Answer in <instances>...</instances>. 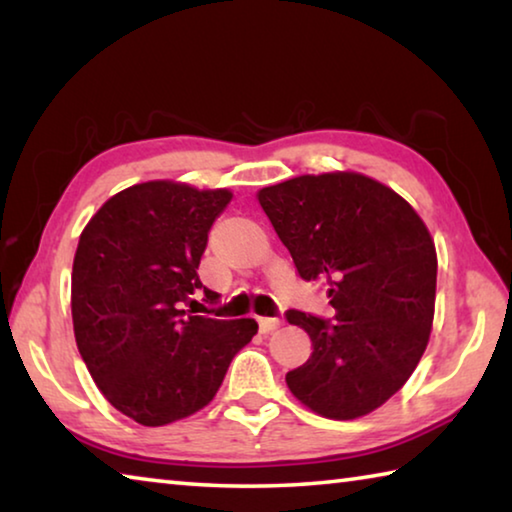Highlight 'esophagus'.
<instances>
[{
    "instance_id": "obj_1",
    "label": "esophagus",
    "mask_w": 512,
    "mask_h": 512,
    "mask_svg": "<svg viewBox=\"0 0 512 512\" xmlns=\"http://www.w3.org/2000/svg\"><path fill=\"white\" fill-rule=\"evenodd\" d=\"M280 325H282L280 318H259V332L262 334L273 332V329H277Z\"/></svg>"
}]
</instances>
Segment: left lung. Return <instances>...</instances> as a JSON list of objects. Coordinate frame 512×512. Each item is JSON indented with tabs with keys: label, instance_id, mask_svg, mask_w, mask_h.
<instances>
[{
	"label": "left lung",
	"instance_id": "1",
	"mask_svg": "<svg viewBox=\"0 0 512 512\" xmlns=\"http://www.w3.org/2000/svg\"><path fill=\"white\" fill-rule=\"evenodd\" d=\"M257 201L305 282L323 280L332 318L289 309L311 357L287 386L311 411L354 420L411 377L429 343L438 259L427 225L393 189L361 173L300 176Z\"/></svg>",
	"mask_w": 512,
	"mask_h": 512
}]
</instances>
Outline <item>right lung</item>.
<instances>
[{
	"label": "right lung",
	"mask_w": 512,
	"mask_h": 512,
	"mask_svg": "<svg viewBox=\"0 0 512 512\" xmlns=\"http://www.w3.org/2000/svg\"><path fill=\"white\" fill-rule=\"evenodd\" d=\"M228 189L153 180L103 203L81 232L72 268L79 352L106 400L144 427L183 420L212 402L253 318L189 316L198 264ZM196 302V300H192Z\"/></svg>",
	"instance_id": "obj_1"
}]
</instances>
